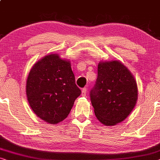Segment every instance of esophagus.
Wrapping results in <instances>:
<instances>
[{"instance_id": "1", "label": "esophagus", "mask_w": 160, "mask_h": 160, "mask_svg": "<svg viewBox=\"0 0 160 160\" xmlns=\"http://www.w3.org/2000/svg\"><path fill=\"white\" fill-rule=\"evenodd\" d=\"M86 93H87V89L84 88L82 89V96H86Z\"/></svg>"}]
</instances>
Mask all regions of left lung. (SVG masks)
<instances>
[{
	"label": "left lung",
	"instance_id": "obj_1",
	"mask_svg": "<svg viewBox=\"0 0 160 160\" xmlns=\"http://www.w3.org/2000/svg\"><path fill=\"white\" fill-rule=\"evenodd\" d=\"M96 118L104 125L122 122L138 99L136 81L120 61L99 62L96 84L90 92Z\"/></svg>",
	"mask_w": 160,
	"mask_h": 160
}]
</instances>
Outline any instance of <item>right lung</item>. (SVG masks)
<instances>
[{
    "label": "right lung",
    "mask_w": 160,
    "mask_h": 160,
    "mask_svg": "<svg viewBox=\"0 0 160 160\" xmlns=\"http://www.w3.org/2000/svg\"><path fill=\"white\" fill-rule=\"evenodd\" d=\"M26 93L36 115L54 125L68 116L81 91L75 84L70 62L53 53L41 58L31 69Z\"/></svg>",
    "instance_id": "right-lung-1"
}]
</instances>
